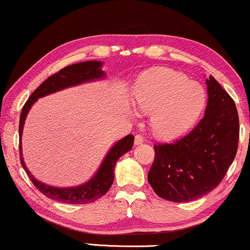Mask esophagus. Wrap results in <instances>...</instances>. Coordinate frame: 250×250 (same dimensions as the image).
<instances>
[{
	"instance_id": "1",
	"label": "esophagus",
	"mask_w": 250,
	"mask_h": 250,
	"mask_svg": "<svg viewBox=\"0 0 250 250\" xmlns=\"http://www.w3.org/2000/svg\"><path fill=\"white\" fill-rule=\"evenodd\" d=\"M143 141H145V139H143V136H142L141 134H136V135H135V140H134V142H135V145H136V146L140 145V143H142Z\"/></svg>"
}]
</instances>
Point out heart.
<instances>
[{
  "instance_id": "b5f03b06",
  "label": "heart",
  "mask_w": 250,
  "mask_h": 250,
  "mask_svg": "<svg viewBox=\"0 0 250 250\" xmlns=\"http://www.w3.org/2000/svg\"><path fill=\"white\" fill-rule=\"evenodd\" d=\"M135 105L151 114V127L162 138H173L191 127L206 102V92L198 82L170 69L148 71L133 87Z\"/></svg>"
}]
</instances>
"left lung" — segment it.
Returning <instances> with one entry per match:
<instances>
[{
    "label": "left lung",
    "instance_id": "1",
    "mask_svg": "<svg viewBox=\"0 0 250 250\" xmlns=\"http://www.w3.org/2000/svg\"><path fill=\"white\" fill-rule=\"evenodd\" d=\"M206 83L208 102L199 123L182 138L153 146L148 181L163 199L186 203L210 192L237 155L239 116L233 99L213 76Z\"/></svg>",
    "mask_w": 250,
    "mask_h": 250
}]
</instances>
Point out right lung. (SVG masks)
Segmentation results:
<instances>
[{"mask_svg": "<svg viewBox=\"0 0 250 250\" xmlns=\"http://www.w3.org/2000/svg\"><path fill=\"white\" fill-rule=\"evenodd\" d=\"M101 62L99 61H85V62H80L71 64V66L64 67L62 69L58 71V73L51 75L49 78H46L35 91L33 92L32 95L26 101L25 105L22 107L21 114H20L19 121V152H20V163L26 170L27 175L29 176L32 183L40 192H42L44 196H46L50 199L61 201L64 204H88L93 203L99 198H101L104 194L108 192L110 189L112 182H114V168L116 162L121 158V157L132 149L134 145V136L129 134L125 136L124 139L119 140L116 145L110 149L105 157L104 163L99 168L98 173L92 177V179L83 186L75 187V188H66V189H61V188H54L46 186L40 181L35 180L29 170L23 163V158L21 156V135L22 128L25 124V119L27 112L30 107L34 104L37 99L44 95L51 94L53 92L62 90L64 87L73 86L84 82H88L92 80H97L104 76V71L101 68Z\"/></svg>", "mask_w": 250, "mask_h": 250, "instance_id": "add662e5", "label": "right lung"}]
</instances>
